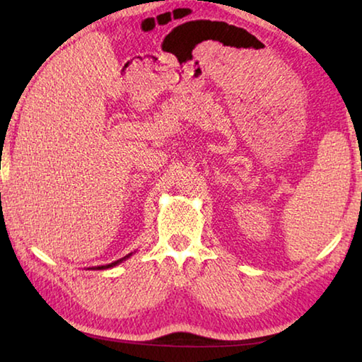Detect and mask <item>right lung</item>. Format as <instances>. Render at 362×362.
<instances>
[{"mask_svg": "<svg viewBox=\"0 0 362 362\" xmlns=\"http://www.w3.org/2000/svg\"><path fill=\"white\" fill-rule=\"evenodd\" d=\"M132 254H134V252L127 254L126 257H122V259H119V260H115V262H112V263H108V265H99V267H93V268H88V269H108V268H113V267L119 265V263H122V262H124V260L129 259V257H131Z\"/></svg>", "mask_w": 362, "mask_h": 362, "instance_id": "obj_1", "label": "right lung"}]
</instances>
